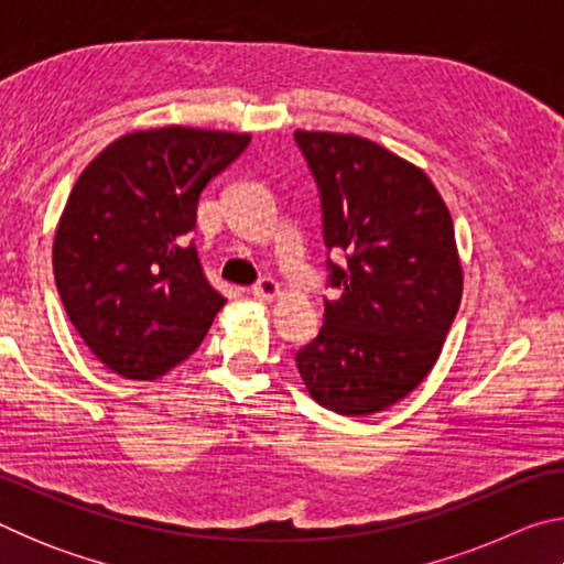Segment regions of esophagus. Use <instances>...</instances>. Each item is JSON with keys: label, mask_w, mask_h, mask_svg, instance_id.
<instances>
[{"label": "esophagus", "mask_w": 564, "mask_h": 564, "mask_svg": "<svg viewBox=\"0 0 564 564\" xmlns=\"http://www.w3.org/2000/svg\"><path fill=\"white\" fill-rule=\"evenodd\" d=\"M251 293H253V299H259V301H273L275 295H281V285L265 275V279H259V283H253Z\"/></svg>", "instance_id": "1"}]
</instances>
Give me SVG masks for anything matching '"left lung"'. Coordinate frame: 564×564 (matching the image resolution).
I'll return each instance as SVG.
<instances>
[{
  "label": "left lung",
  "mask_w": 564,
  "mask_h": 564,
  "mask_svg": "<svg viewBox=\"0 0 564 564\" xmlns=\"http://www.w3.org/2000/svg\"><path fill=\"white\" fill-rule=\"evenodd\" d=\"M321 196L328 285L323 328L295 352L316 403L386 410L435 366L463 295L451 212L417 166L352 133L295 131ZM343 252L338 267L329 251Z\"/></svg>",
  "instance_id": "left-lung-1"
}]
</instances>
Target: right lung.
<instances>
[{"label": "right lung", "instance_id": "right-lung-1", "mask_svg": "<svg viewBox=\"0 0 564 564\" xmlns=\"http://www.w3.org/2000/svg\"><path fill=\"white\" fill-rule=\"evenodd\" d=\"M246 133L164 127L127 133L82 171L54 236V281L104 366L154 380L202 346L226 299L191 231L208 181Z\"/></svg>", "mask_w": 564, "mask_h": 564}]
</instances>
